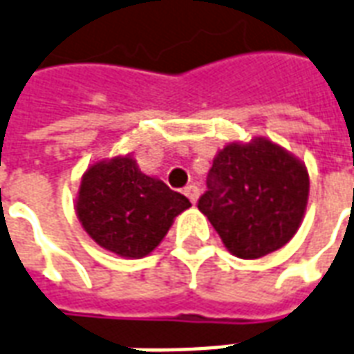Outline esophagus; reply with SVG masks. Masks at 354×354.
<instances>
[{"mask_svg":"<svg viewBox=\"0 0 354 354\" xmlns=\"http://www.w3.org/2000/svg\"><path fill=\"white\" fill-rule=\"evenodd\" d=\"M184 195L187 198H189L191 203L195 204L198 201V195H201V191H198V187L195 184H191V185H187V187H185L184 189Z\"/></svg>","mask_w":354,"mask_h":354,"instance_id":"1","label":"esophagus"}]
</instances>
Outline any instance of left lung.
Masks as SVG:
<instances>
[{"label":"left lung","mask_w":354,"mask_h":354,"mask_svg":"<svg viewBox=\"0 0 354 354\" xmlns=\"http://www.w3.org/2000/svg\"><path fill=\"white\" fill-rule=\"evenodd\" d=\"M308 195L306 165L279 144L255 137L217 151L198 210L234 257L261 259L297 234Z\"/></svg>","instance_id":"left-lung-1"}]
</instances>
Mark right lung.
<instances>
[{"instance_id": "right-lung-1", "label": "right lung", "mask_w": 354, "mask_h": 354, "mask_svg": "<svg viewBox=\"0 0 354 354\" xmlns=\"http://www.w3.org/2000/svg\"><path fill=\"white\" fill-rule=\"evenodd\" d=\"M191 206L163 180L138 169L133 156L90 165L75 203L78 221L103 250L142 259L161 243L174 217Z\"/></svg>"}]
</instances>
